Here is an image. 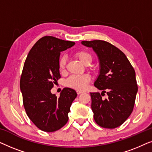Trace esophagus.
Returning a JSON list of instances; mask_svg holds the SVG:
<instances>
[{
    "instance_id": "obj_1",
    "label": "esophagus",
    "mask_w": 152,
    "mask_h": 152,
    "mask_svg": "<svg viewBox=\"0 0 152 152\" xmlns=\"http://www.w3.org/2000/svg\"><path fill=\"white\" fill-rule=\"evenodd\" d=\"M83 93L82 91H80V90L77 91V93L78 95H80V94H81V93Z\"/></svg>"
}]
</instances>
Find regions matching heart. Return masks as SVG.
Segmentation results:
<instances>
[{
	"label": "heart",
	"mask_w": 152,
	"mask_h": 152,
	"mask_svg": "<svg viewBox=\"0 0 152 152\" xmlns=\"http://www.w3.org/2000/svg\"><path fill=\"white\" fill-rule=\"evenodd\" d=\"M76 57L78 58L79 60L84 64V65L87 62L92 61V57L88 53L85 51H80L76 53ZM66 64V56H61L59 58V67L61 70L64 69ZM90 82V76L88 75H72L70 77L66 80V84L67 86L71 87V88L83 90L86 88L87 84Z\"/></svg>",
	"instance_id": "heart-1"
}]
</instances>
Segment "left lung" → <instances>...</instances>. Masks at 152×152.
<instances>
[{
	"instance_id": "8db88e82",
	"label": "left lung",
	"mask_w": 152,
	"mask_h": 152,
	"mask_svg": "<svg viewBox=\"0 0 152 152\" xmlns=\"http://www.w3.org/2000/svg\"><path fill=\"white\" fill-rule=\"evenodd\" d=\"M91 48L99 61V75L94 86L102 91L91 93V109L96 123L102 127L114 129L124 123L134 109L138 86L136 72L126 55L107 41H84ZM107 92V99L101 98Z\"/></svg>"
}]
</instances>
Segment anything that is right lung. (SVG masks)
<instances>
[{
    "mask_svg": "<svg viewBox=\"0 0 152 152\" xmlns=\"http://www.w3.org/2000/svg\"><path fill=\"white\" fill-rule=\"evenodd\" d=\"M75 44L51 36L43 37L33 45L25 61L20 81L23 102L29 118L43 132H53L65 125L76 91L64 88L59 98L50 90L61 77V52Z\"/></svg>",
    "mask_w": 152,
    "mask_h": 152,
    "instance_id": "right-lung-1",
    "label": "right lung"
}]
</instances>
